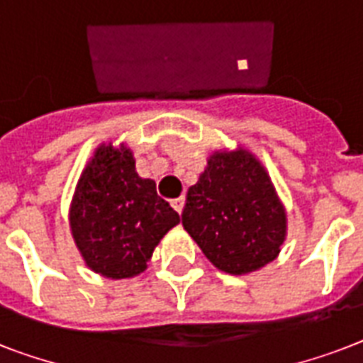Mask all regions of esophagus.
<instances>
[{
	"instance_id": "1",
	"label": "esophagus",
	"mask_w": 363,
	"mask_h": 363,
	"mask_svg": "<svg viewBox=\"0 0 363 363\" xmlns=\"http://www.w3.org/2000/svg\"><path fill=\"white\" fill-rule=\"evenodd\" d=\"M171 205H173V209H175L177 213H179V215H181L182 209H184V198H177V199H173V201H171Z\"/></svg>"
}]
</instances>
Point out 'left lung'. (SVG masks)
Returning a JSON list of instances; mask_svg holds the SVG:
<instances>
[{
    "label": "left lung",
    "instance_id": "1",
    "mask_svg": "<svg viewBox=\"0 0 363 363\" xmlns=\"http://www.w3.org/2000/svg\"><path fill=\"white\" fill-rule=\"evenodd\" d=\"M182 226L216 269L247 275L279 256L286 209L252 152L215 150L188 188Z\"/></svg>",
    "mask_w": 363,
    "mask_h": 363
}]
</instances>
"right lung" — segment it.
Returning <instances> with one entry per match:
<instances>
[{
	"label": "right lung",
	"mask_w": 363,
	"mask_h": 363,
	"mask_svg": "<svg viewBox=\"0 0 363 363\" xmlns=\"http://www.w3.org/2000/svg\"><path fill=\"white\" fill-rule=\"evenodd\" d=\"M179 222V215L156 194V182L137 175L128 145L96 148L69 207L71 235L94 273L107 279L139 275Z\"/></svg>",
	"instance_id": "obj_1"
}]
</instances>
